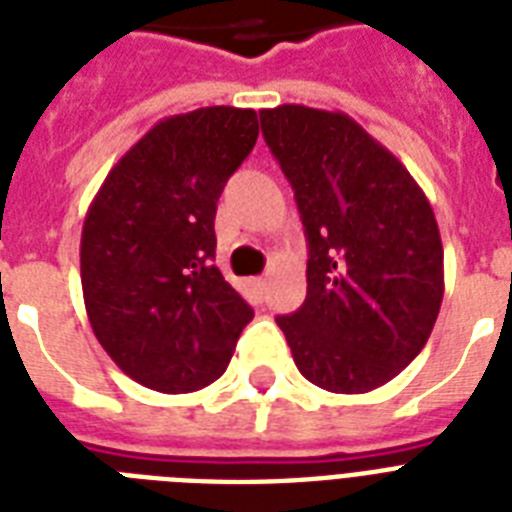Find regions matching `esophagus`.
<instances>
[{
  "label": "esophagus",
  "mask_w": 512,
  "mask_h": 512,
  "mask_svg": "<svg viewBox=\"0 0 512 512\" xmlns=\"http://www.w3.org/2000/svg\"><path fill=\"white\" fill-rule=\"evenodd\" d=\"M252 289H255L257 295H265V289H268V281L255 279V281H252Z\"/></svg>",
  "instance_id": "esophagus-1"
}]
</instances>
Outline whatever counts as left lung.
<instances>
[{
    "label": "left lung",
    "mask_w": 512,
    "mask_h": 512,
    "mask_svg": "<svg viewBox=\"0 0 512 512\" xmlns=\"http://www.w3.org/2000/svg\"><path fill=\"white\" fill-rule=\"evenodd\" d=\"M308 239L305 303L276 324L305 380L369 393L425 348L444 300V247L409 170L342 111L263 108Z\"/></svg>",
    "instance_id": "8db88e82"
}]
</instances>
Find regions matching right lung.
Masks as SVG:
<instances>
[{
  "instance_id": "right-lung-1",
  "label": "right lung",
  "mask_w": 512,
  "mask_h": 512,
  "mask_svg": "<svg viewBox=\"0 0 512 512\" xmlns=\"http://www.w3.org/2000/svg\"><path fill=\"white\" fill-rule=\"evenodd\" d=\"M255 140L252 108L167 116L111 167L87 209L84 308L103 350L146 388H207L255 316L212 263L217 199Z\"/></svg>"
}]
</instances>
